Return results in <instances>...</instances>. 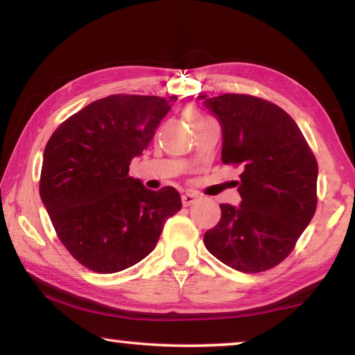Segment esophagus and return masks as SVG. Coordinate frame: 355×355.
<instances>
[{
    "label": "esophagus",
    "instance_id": "1",
    "mask_svg": "<svg viewBox=\"0 0 355 355\" xmlns=\"http://www.w3.org/2000/svg\"><path fill=\"white\" fill-rule=\"evenodd\" d=\"M198 200V193L189 191L186 193H182V205L184 207H189L192 205V203H196Z\"/></svg>",
    "mask_w": 355,
    "mask_h": 355
}]
</instances>
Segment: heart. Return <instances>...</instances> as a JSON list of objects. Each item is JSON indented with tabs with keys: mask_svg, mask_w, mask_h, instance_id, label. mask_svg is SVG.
Masks as SVG:
<instances>
[{
	"mask_svg": "<svg viewBox=\"0 0 355 355\" xmlns=\"http://www.w3.org/2000/svg\"><path fill=\"white\" fill-rule=\"evenodd\" d=\"M186 118L189 119V123H191L192 125H197V124H200V123H203V121H207L208 118L205 114L202 113V111H198L197 108H187L186 110Z\"/></svg>",
	"mask_w": 355,
	"mask_h": 355,
	"instance_id": "b5f03b06",
	"label": "heart"
}]
</instances>
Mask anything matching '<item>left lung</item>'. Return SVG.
Listing matches in <instances>:
<instances>
[{"label":"left lung","instance_id":"1","mask_svg":"<svg viewBox=\"0 0 355 355\" xmlns=\"http://www.w3.org/2000/svg\"><path fill=\"white\" fill-rule=\"evenodd\" d=\"M223 132V163L244 166L241 203H221L205 247L242 273L273 268L293 252L317 208L318 164L294 119L250 95H198Z\"/></svg>","mask_w":355,"mask_h":355}]
</instances>
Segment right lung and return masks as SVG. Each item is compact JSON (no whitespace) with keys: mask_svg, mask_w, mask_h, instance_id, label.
Returning a JSON list of instances; mask_svg holds the SVG:
<instances>
[{"mask_svg":"<svg viewBox=\"0 0 355 355\" xmlns=\"http://www.w3.org/2000/svg\"><path fill=\"white\" fill-rule=\"evenodd\" d=\"M178 98L110 95L66 119L43 152L40 197L71 255L96 273H118L155 249L181 210L174 187L150 191L129 176Z\"/></svg>","mask_w":355,"mask_h":355,"instance_id":"obj_1","label":"right lung"}]
</instances>
